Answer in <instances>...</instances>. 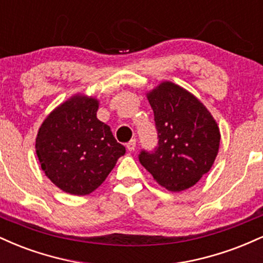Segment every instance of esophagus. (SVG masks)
<instances>
[{"label": "esophagus", "mask_w": 263, "mask_h": 263, "mask_svg": "<svg viewBox=\"0 0 263 263\" xmlns=\"http://www.w3.org/2000/svg\"><path fill=\"white\" fill-rule=\"evenodd\" d=\"M126 147H127V149L131 152V151H135L136 148V140H131L129 142L126 143Z\"/></svg>", "instance_id": "obj_1"}]
</instances>
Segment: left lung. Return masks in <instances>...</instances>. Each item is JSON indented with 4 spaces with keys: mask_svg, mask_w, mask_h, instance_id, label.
I'll list each match as a JSON object with an SVG mask.
<instances>
[{
    "mask_svg": "<svg viewBox=\"0 0 263 263\" xmlns=\"http://www.w3.org/2000/svg\"><path fill=\"white\" fill-rule=\"evenodd\" d=\"M155 114L158 146L142 149L140 163L156 182L182 192L210 171L218 156V123L200 101L179 85L164 81L147 93Z\"/></svg>",
    "mask_w": 263,
    "mask_h": 263,
    "instance_id": "8db88e82",
    "label": "left lung"
}]
</instances>
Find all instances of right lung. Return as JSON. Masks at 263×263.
I'll use <instances>...</instances> for the list:
<instances>
[{"label": "right lung", "mask_w": 263, "mask_h": 263, "mask_svg": "<svg viewBox=\"0 0 263 263\" xmlns=\"http://www.w3.org/2000/svg\"><path fill=\"white\" fill-rule=\"evenodd\" d=\"M99 101L75 95L44 120L35 152L45 176L63 192L87 195L98 189L126 148L98 120Z\"/></svg>", "instance_id": "right-lung-1"}]
</instances>
